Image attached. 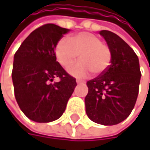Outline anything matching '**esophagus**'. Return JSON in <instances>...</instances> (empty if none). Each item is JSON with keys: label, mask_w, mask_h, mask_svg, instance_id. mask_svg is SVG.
Instances as JSON below:
<instances>
[{"label": "esophagus", "mask_w": 150, "mask_h": 150, "mask_svg": "<svg viewBox=\"0 0 150 150\" xmlns=\"http://www.w3.org/2000/svg\"><path fill=\"white\" fill-rule=\"evenodd\" d=\"M76 82H77L78 84H81V83H85V81H81V80H76Z\"/></svg>", "instance_id": "34e87169"}]
</instances>
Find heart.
Instances as JSON below:
<instances>
[{"label": "heart", "mask_w": 150, "mask_h": 150, "mask_svg": "<svg viewBox=\"0 0 150 150\" xmlns=\"http://www.w3.org/2000/svg\"><path fill=\"white\" fill-rule=\"evenodd\" d=\"M55 57L59 63L67 68L80 54L81 60L68 69L71 75L83 78L92 71L101 75L108 69L111 62V50L96 35L81 32L70 40L62 38L55 46Z\"/></svg>", "instance_id": "obj_1"}]
</instances>
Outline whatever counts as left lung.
<instances>
[{"instance_id": "1", "label": "left lung", "mask_w": 150, "mask_h": 150, "mask_svg": "<svg viewBox=\"0 0 150 150\" xmlns=\"http://www.w3.org/2000/svg\"><path fill=\"white\" fill-rule=\"evenodd\" d=\"M111 50V62L104 73L88 81L86 113L94 122L111 126L124 121L135 107L141 71L135 51L113 32H99Z\"/></svg>"}]
</instances>
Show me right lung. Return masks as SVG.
I'll list each match as a JSON object with an SVG mask.
<instances>
[{
    "label": "right lung",
    "mask_w": 150,
    "mask_h": 150,
    "mask_svg": "<svg viewBox=\"0 0 150 150\" xmlns=\"http://www.w3.org/2000/svg\"><path fill=\"white\" fill-rule=\"evenodd\" d=\"M69 29L45 24L34 30L14 56L12 80L16 102L21 110L36 122L60 118L76 84L56 62L55 46ZM55 77L60 81L51 83Z\"/></svg>",
    "instance_id": "1"
}]
</instances>
